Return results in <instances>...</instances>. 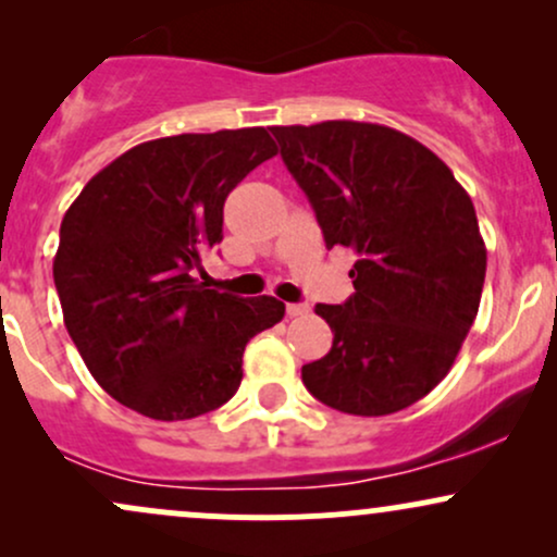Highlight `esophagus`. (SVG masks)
I'll list each match as a JSON object with an SVG mask.
<instances>
[{"label":"esophagus","instance_id":"obj_1","mask_svg":"<svg viewBox=\"0 0 557 557\" xmlns=\"http://www.w3.org/2000/svg\"><path fill=\"white\" fill-rule=\"evenodd\" d=\"M285 311H287V317H304V314H309V304H287Z\"/></svg>","mask_w":557,"mask_h":557}]
</instances>
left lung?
Listing matches in <instances>:
<instances>
[{
    "label": "left lung",
    "mask_w": 557,
    "mask_h": 557,
    "mask_svg": "<svg viewBox=\"0 0 557 557\" xmlns=\"http://www.w3.org/2000/svg\"><path fill=\"white\" fill-rule=\"evenodd\" d=\"M327 248L356 251V293L317 304L332 348L304 385L354 417H387L450 372L482 298L487 248L447 164L406 133L327 120L270 127Z\"/></svg>",
    "instance_id": "8db88e82"
}]
</instances>
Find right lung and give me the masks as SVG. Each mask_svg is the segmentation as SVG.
Returning a JSON list of instances; mask_svg holds the SVG:
<instances>
[{
  "mask_svg": "<svg viewBox=\"0 0 557 557\" xmlns=\"http://www.w3.org/2000/svg\"><path fill=\"white\" fill-rule=\"evenodd\" d=\"M274 154L264 127L146 140L67 209L54 285L75 348L114 400L183 421L238 393L246 343L285 304L209 290L196 272L222 240L227 194Z\"/></svg>",
  "mask_w": 557,
  "mask_h": 557,
  "instance_id": "1",
  "label": "right lung"
}]
</instances>
